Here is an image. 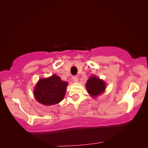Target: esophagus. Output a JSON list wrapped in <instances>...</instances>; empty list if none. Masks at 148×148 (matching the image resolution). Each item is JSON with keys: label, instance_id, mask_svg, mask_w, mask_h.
I'll list each match as a JSON object with an SVG mask.
<instances>
[{"label": "esophagus", "instance_id": "1", "mask_svg": "<svg viewBox=\"0 0 148 148\" xmlns=\"http://www.w3.org/2000/svg\"><path fill=\"white\" fill-rule=\"evenodd\" d=\"M72 80H73V82H75V83H76V82H78V77L77 76H73L72 77Z\"/></svg>", "mask_w": 148, "mask_h": 148}]
</instances>
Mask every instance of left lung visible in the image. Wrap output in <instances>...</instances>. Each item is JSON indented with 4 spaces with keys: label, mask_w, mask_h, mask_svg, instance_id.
Here are the masks:
<instances>
[{
    "label": "left lung",
    "mask_w": 148,
    "mask_h": 148,
    "mask_svg": "<svg viewBox=\"0 0 148 148\" xmlns=\"http://www.w3.org/2000/svg\"><path fill=\"white\" fill-rule=\"evenodd\" d=\"M87 92L92 97L101 95L106 89V84L102 79L95 76L89 77L86 84Z\"/></svg>",
    "instance_id": "obj_1"
}]
</instances>
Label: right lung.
<instances>
[{"mask_svg": "<svg viewBox=\"0 0 148 148\" xmlns=\"http://www.w3.org/2000/svg\"><path fill=\"white\" fill-rule=\"evenodd\" d=\"M68 83L62 81L56 74L47 78L39 79L33 91L34 96L40 103L46 106L58 104L64 97Z\"/></svg>", "mask_w": 148, "mask_h": 148, "instance_id": "obj_1", "label": "right lung"}]
</instances>
